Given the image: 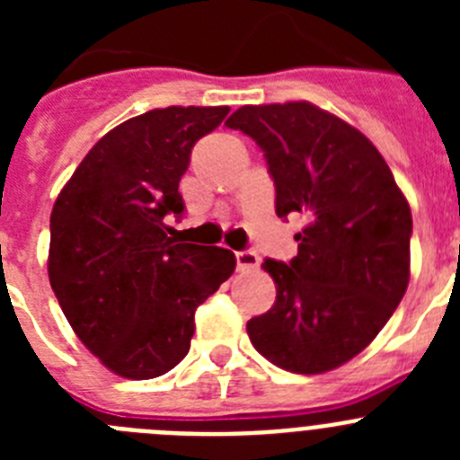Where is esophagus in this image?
<instances>
[{"label":"esophagus","mask_w":460,"mask_h":460,"mask_svg":"<svg viewBox=\"0 0 460 460\" xmlns=\"http://www.w3.org/2000/svg\"><path fill=\"white\" fill-rule=\"evenodd\" d=\"M234 258H237V270L239 271H255L260 267V255L255 253V251H237L234 253Z\"/></svg>","instance_id":"esophagus-1"}]
</instances>
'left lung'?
I'll list each match as a JSON object with an SVG mask.
<instances>
[{
    "mask_svg": "<svg viewBox=\"0 0 460 460\" xmlns=\"http://www.w3.org/2000/svg\"><path fill=\"white\" fill-rule=\"evenodd\" d=\"M226 126L265 154L279 218H306L295 258L262 262L276 302L249 320L251 343L286 371H332L359 355L403 299L408 200L367 136L306 101L243 105Z\"/></svg>",
    "mask_w": 460,
    "mask_h": 460,
    "instance_id": "left-lung-1",
    "label": "left lung"
}]
</instances>
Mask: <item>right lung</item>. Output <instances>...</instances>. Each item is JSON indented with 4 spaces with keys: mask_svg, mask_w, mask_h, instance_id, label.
I'll return each instance as SVG.
<instances>
[{
    "mask_svg": "<svg viewBox=\"0 0 460 460\" xmlns=\"http://www.w3.org/2000/svg\"><path fill=\"white\" fill-rule=\"evenodd\" d=\"M230 112L149 110L105 133L50 217L48 276L73 332L121 377L149 380L189 355L195 308L234 271L233 251L177 242L190 149Z\"/></svg>",
    "mask_w": 460,
    "mask_h": 460,
    "instance_id": "1",
    "label": "right lung"
}]
</instances>
